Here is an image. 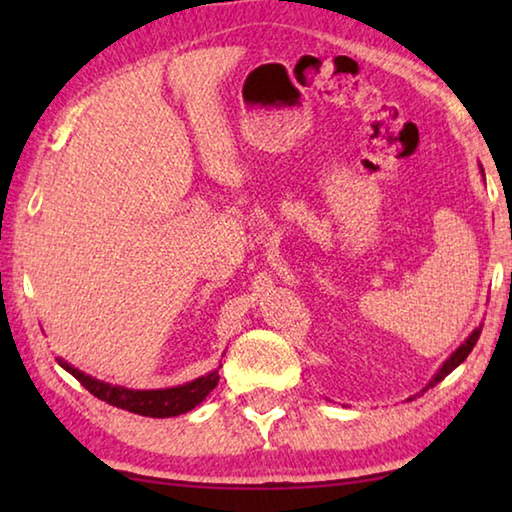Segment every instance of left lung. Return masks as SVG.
<instances>
[{"label": "left lung", "instance_id": "obj_1", "mask_svg": "<svg viewBox=\"0 0 512 512\" xmlns=\"http://www.w3.org/2000/svg\"><path fill=\"white\" fill-rule=\"evenodd\" d=\"M481 176H483V169H481ZM485 180V178H483ZM479 334H481V327H476L474 329V332L470 334V336H467V339L461 343V345H458V348L452 352V354H449V359L443 363V366H440L438 368V372H436V375H433L431 377V381H429V384L427 386H424L422 388V391L420 393H424V391H429V388H433V386H436L438 384V381H443L447 375H449V372H452V370H456L458 366H461V363L467 359V354H470L472 352V348H474V345H476V341H479ZM418 393V395H420ZM415 397V395H413ZM413 397H409V400H413Z\"/></svg>", "mask_w": 512, "mask_h": 512}]
</instances>
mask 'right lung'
Wrapping results in <instances>:
<instances>
[{
  "label": "right lung",
  "instance_id": "1",
  "mask_svg": "<svg viewBox=\"0 0 512 512\" xmlns=\"http://www.w3.org/2000/svg\"><path fill=\"white\" fill-rule=\"evenodd\" d=\"M60 368H65L69 375L76 377L88 391L99 397V400L108 402L117 409L131 411L137 415H146V418H173V415H183L192 411L194 406L201 404L207 395L214 391V386L219 384V368L207 372V375L198 377L187 384L171 386V388H155V391H135V388L108 384L97 377L85 375L83 370L74 368L72 363L65 359H56Z\"/></svg>",
  "mask_w": 512,
  "mask_h": 512
}]
</instances>
